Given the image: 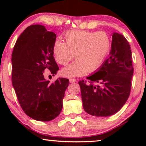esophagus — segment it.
<instances>
[{
	"label": "esophagus",
	"instance_id": "1",
	"mask_svg": "<svg viewBox=\"0 0 146 146\" xmlns=\"http://www.w3.org/2000/svg\"><path fill=\"white\" fill-rule=\"evenodd\" d=\"M70 82L71 83H74L76 82V80L75 78H70Z\"/></svg>",
	"mask_w": 146,
	"mask_h": 146
}]
</instances>
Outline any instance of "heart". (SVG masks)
Here are the masks:
<instances>
[{"instance_id":"heart-1","label":"heart","mask_w":146,"mask_h":146,"mask_svg":"<svg viewBox=\"0 0 146 146\" xmlns=\"http://www.w3.org/2000/svg\"><path fill=\"white\" fill-rule=\"evenodd\" d=\"M66 42H54L53 51L56 62L65 66L75 57L76 60L62 70L67 77L84 75L99 68L110 53L111 42L104 31L71 30L65 34Z\"/></svg>"}]
</instances>
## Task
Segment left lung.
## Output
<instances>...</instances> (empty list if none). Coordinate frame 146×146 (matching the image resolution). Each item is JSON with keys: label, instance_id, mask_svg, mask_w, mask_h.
<instances>
[{"label": "left lung", "instance_id": "obj_1", "mask_svg": "<svg viewBox=\"0 0 146 146\" xmlns=\"http://www.w3.org/2000/svg\"><path fill=\"white\" fill-rule=\"evenodd\" d=\"M133 67L131 47L122 35L113 33L108 59L95 73L88 76L89 83L79 81L83 108L96 117L117 113L129 98Z\"/></svg>", "mask_w": 146, "mask_h": 146}]
</instances>
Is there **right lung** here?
<instances>
[{
	"mask_svg": "<svg viewBox=\"0 0 146 146\" xmlns=\"http://www.w3.org/2000/svg\"><path fill=\"white\" fill-rule=\"evenodd\" d=\"M56 36L44 26L31 25L19 36L12 53L11 80L17 99L27 115L42 122L60 114L69 85L67 78L50 83L44 76L46 69L53 76L59 70L53 57Z\"/></svg>",
	"mask_w": 146,
	"mask_h": 146,
	"instance_id": "right-lung-1",
	"label": "right lung"
}]
</instances>
